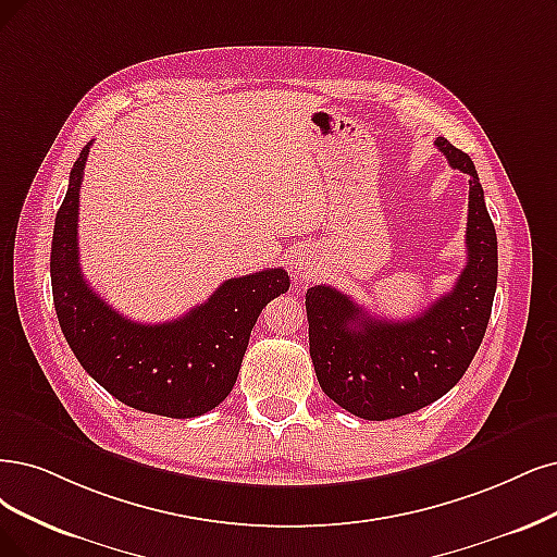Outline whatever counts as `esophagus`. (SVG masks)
<instances>
[{
    "label": "esophagus",
    "mask_w": 557,
    "mask_h": 557,
    "mask_svg": "<svg viewBox=\"0 0 557 557\" xmlns=\"http://www.w3.org/2000/svg\"><path fill=\"white\" fill-rule=\"evenodd\" d=\"M300 265H302V257L298 255V257L292 259V268H294V271H300Z\"/></svg>",
    "instance_id": "1"
}]
</instances>
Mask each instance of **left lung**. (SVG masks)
I'll return each instance as SVG.
<instances>
[{"label":"left lung","mask_w":557,"mask_h":557,"mask_svg":"<svg viewBox=\"0 0 557 557\" xmlns=\"http://www.w3.org/2000/svg\"><path fill=\"white\" fill-rule=\"evenodd\" d=\"M436 147L468 174L466 268L455 289L408 321L367 314L333 286L305 294L310 356L323 393L362 420H393L455 387L484 339L498 284V238L470 156L445 137Z\"/></svg>","instance_id":"1"}]
</instances>
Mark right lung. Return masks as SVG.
<instances>
[{"instance_id":"1","label":"right lung","mask_w":557,"mask_h":557,"mask_svg":"<svg viewBox=\"0 0 557 557\" xmlns=\"http://www.w3.org/2000/svg\"><path fill=\"white\" fill-rule=\"evenodd\" d=\"M87 144L54 218L50 277L54 310L71 351L112 397L144 413L197 418L226 399L263 307L289 292L282 268L232 277L168 323L121 317L85 282L77 255V211Z\"/></svg>"}]
</instances>
